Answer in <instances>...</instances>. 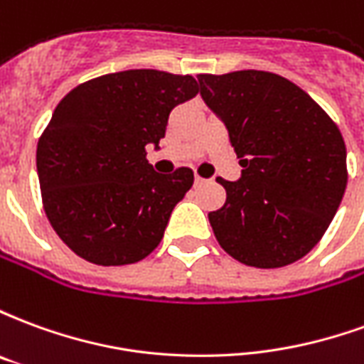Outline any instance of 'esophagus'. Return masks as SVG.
<instances>
[{"label": "esophagus", "instance_id": "obj_1", "mask_svg": "<svg viewBox=\"0 0 364 364\" xmlns=\"http://www.w3.org/2000/svg\"><path fill=\"white\" fill-rule=\"evenodd\" d=\"M203 183H206V179H203V177H198V175H195V187H198V185H203Z\"/></svg>", "mask_w": 364, "mask_h": 364}]
</instances>
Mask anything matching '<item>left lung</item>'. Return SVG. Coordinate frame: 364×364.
<instances>
[{
	"label": "left lung",
	"mask_w": 364,
	"mask_h": 364,
	"mask_svg": "<svg viewBox=\"0 0 364 364\" xmlns=\"http://www.w3.org/2000/svg\"><path fill=\"white\" fill-rule=\"evenodd\" d=\"M200 95L226 124L240 181H216L226 203L208 214L224 252L277 269L302 259L333 220L347 187L343 136L328 112L282 75L198 74Z\"/></svg>",
	"instance_id": "obj_1"
}]
</instances>
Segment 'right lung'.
Instances as JSON below:
<instances>
[{"instance_id":"add662e5","label":"right lung","mask_w":364,"mask_h":364,"mask_svg":"<svg viewBox=\"0 0 364 364\" xmlns=\"http://www.w3.org/2000/svg\"><path fill=\"white\" fill-rule=\"evenodd\" d=\"M197 93L193 75L127 70L80 83L60 101L38 138L36 171L48 222L75 255L114 267L158 247L195 175L154 171L146 146L158 148L169 112Z\"/></svg>"}]
</instances>
